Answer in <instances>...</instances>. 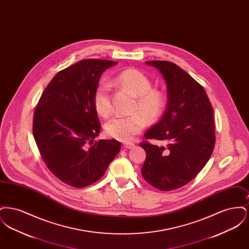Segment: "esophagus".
<instances>
[{
  "label": "esophagus",
  "instance_id": "34e87169",
  "mask_svg": "<svg viewBox=\"0 0 249 249\" xmlns=\"http://www.w3.org/2000/svg\"><path fill=\"white\" fill-rule=\"evenodd\" d=\"M123 146H124V148L130 149V148H132V147L134 146V143H132V142H124V143H123Z\"/></svg>",
  "mask_w": 249,
  "mask_h": 249
}]
</instances>
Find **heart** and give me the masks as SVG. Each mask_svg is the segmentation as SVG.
Returning a JSON list of instances; mask_svg holds the SVG:
<instances>
[{"instance_id": "1", "label": "heart", "mask_w": 249, "mask_h": 249, "mask_svg": "<svg viewBox=\"0 0 249 249\" xmlns=\"http://www.w3.org/2000/svg\"><path fill=\"white\" fill-rule=\"evenodd\" d=\"M115 81L127 88L137 97L131 109L133 115L116 116L109 119L105 126L108 136L126 142L141 132L145 126V121L153 122L161 115L165 107L166 97L161 90L153 89L150 79L136 69L120 71L115 77ZM110 91L111 85L107 80L100 81L95 89V109L103 117H107L112 110Z\"/></svg>"}]
</instances>
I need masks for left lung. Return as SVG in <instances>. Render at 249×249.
Returning <instances> with one entry per match:
<instances>
[{
	"label": "left lung",
	"instance_id": "obj_1",
	"mask_svg": "<svg viewBox=\"0 0 249 249\" xmlns=\"http://www.w3.org/2000/svg\"><path fill=\"white\" fill-rule=\"evenodd\" d=\"M167 85L161 119L144 134L169 142L167 147L142 142L146 158L142 178L163 191L179 189L195 178L210 159L215 142L213 111L205 90L187 71L165 60L145 61Z\"/></svg>",
	"mask_w": 249,
	"mask_h": 249
}]
</instances>
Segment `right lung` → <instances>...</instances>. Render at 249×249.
Instances as JSON below:
<instances>
[{
    "instance_id": "add662e5",
    "label": "right lung",
    "mask_w": 249,
    "mask_h": 249,
    "mask_svg": "<svg viewBox=\"0 0 249 249\" xmlns=\"http://www.w3.org/2000/svg\"><path fill=\"white\" fill-rule=\"evenodd\" d=\"M117 63L84 59L59 71L36 107L33 132L40 154L50 172L71 187L98 181L120 151L117 140L93 141L101 130L95 89L102 73Z\"/></svg>"
}]
</instances>
